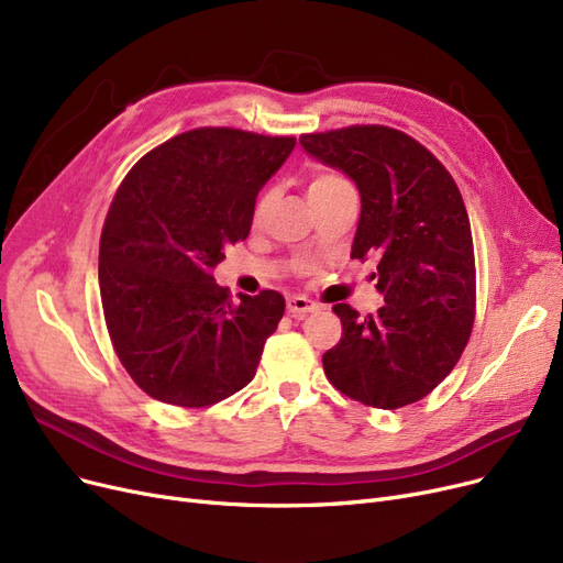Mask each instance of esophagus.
<instances>
[{
    "label": "esophagus",
    "mask_w": 563,
    "mask_h": 563,
    "mask_svg": "<svg viewBox=\"0 0 563 563\" xmlns=\"http://www.w3.org/2000/svg\"><path fill=\"white\" fill-rule=\"evenodd\" d=\"M316 308H318V306H316L313 301L301 297V295H295V297L287 299V313L292 316V318H303V316H308V313H313Z\"/></svg>",
    "instance_id": "obj_1"
}]
</instances>
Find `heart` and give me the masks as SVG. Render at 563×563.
<instances>
[{
  "label": "heart",
  "instance_id": "1",
  "mask_svg": "<svg viewBox=\"0 0 563 563\" xmlns=\"http://www.w3.org/2000/svg\"><path fill=\"white\" fill-rule=\"evenodd\" d=\"M343 187H350V183L334 174V172H320L316 174L313 178H310V185H308V199L310 197H320V195H329V192H336V190H343ZM268 203V197L264 195L260 201H257V208H255V218H260L264 213V208Z\"/></svg>",
  "mask_w": 563,
  "mask_h": 563
}]
</instances>
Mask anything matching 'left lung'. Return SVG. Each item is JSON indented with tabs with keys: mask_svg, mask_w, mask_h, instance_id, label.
<instances>
[{
	"mask_svg": "<svg viewBox=\"0 0 563 563\" xmlns=\"http://www.w3.org/2000/svg\"><path fill=\"white\" fill-rule=\"evenodd\" d=\"M303 151L355 180L352 260L378 262V313L336 303L341 341L322 355L345 397L394 410L424 399L460 362L475 318V257L460 187L412 136L385 124L301 134Z\"/></svg>",
	"mask_w": 563,
	"mask_h": 563,
	"instance_id": "left-lung-1",
	"label": "left lung"
}]
</instances>
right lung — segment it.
Returning <instances> with one entry per match:
<instances>
[{
    "instance_id": "add662e5",
    "label": "right lung",
    "mask_w": 563,
    "mask_h": 563,
    "mask_svg": "<svg viewBox=\"0 0 563 563\" xmlns=\"http://www.w3.org/2000/svg\"><path fill=\"white\" fill-rule=\"evenodd\" d=\"M295 143L199 128L143 155L118 187L99 241L101 308L118 360L153 399L203 408L255 378L285 299L264 289L234 303L213 268L247 239Z\"/></svg>"
}]
</instances>
